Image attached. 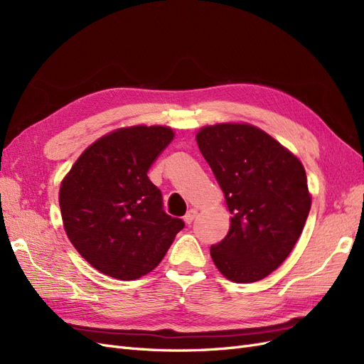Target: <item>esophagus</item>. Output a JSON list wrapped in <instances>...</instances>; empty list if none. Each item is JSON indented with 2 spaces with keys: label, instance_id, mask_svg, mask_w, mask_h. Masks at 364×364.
Segmentation results:
<instances>
[{
  "label": "esophagus",
  "instance_id": "obj_1",
  "mask_svg": "<svg viewBox=\"0 0 364 364\" xmlns=\"http://www.w3.org/2000/svg\"><path fill=\"white\" fill-rule=\"evenodd\" d=\"M196 217H197V211H196V209H190V211L186 213V214H185V217H183L185 223H186V225H191V223L194 222V218H196Z\"/></svg>",
  "mask_w": 364,
  "mask_h": 364
}]
</instances>
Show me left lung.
Wrapping results in <instances>:
<instances>
[{"label": "left lung", "mask_w": 364, "mask_h": 364, "mask_svg": "<svg viewBox=\"0 0 364 364\" xmlns=\"http://www.w3.org/2000/svg\"><path fill=\"white\" fill-rule=\"evenodd\" d=\"M230 213L211 258L229 281L250 284L277 270L299 240L311 208L302 162L249 123L203 126L196 135Z\"/></svg>", "instance_id": "8db88e82"}]
</instances>
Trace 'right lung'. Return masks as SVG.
I'll return each mask as SVG.
<instances>
[{"instance_id": "add662e5", "label": "right lung", "mask_w": 364, "mask_h": 364, "mask_svg": "<svg viewBox=\"0 0 364 364\" xmlns=\"http://www.w3.org/2000/svg\"><path fill=\"white\" fill-rule=\"evenodd\" d=\"M174 138L168 126L119 127L77 158L59 190L63 229L94 269L119 281L150 273L185 226L162 211L147 171Z\"/></svg>"}]
</instances>
